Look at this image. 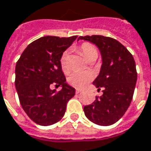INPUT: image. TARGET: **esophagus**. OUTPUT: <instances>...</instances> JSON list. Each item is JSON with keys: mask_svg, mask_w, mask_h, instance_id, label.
<instances>
[{"mask_svg": "<svg viewBox=\"0 0 151 151\" xmlns=\"http://www.w3.org/2000/svg\"><path fill=\"white\" fill-rule=\"evenodd\" d=\"M81 93V90H80V89H76V93H77V94H78V93Z\"/></svg>", "mask_w": 151, "mask_h": 151, "instance_id": "1", "label": "esophagus"}]
</instances>
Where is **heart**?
I'll use <instances>...</instances> for the list:
<instances>
[{
    "label": "heart",
    "instance_id": "b5f03b06",
    "mask_svg": "<svg viewBox=\"0 0 151 151\" xmlns=\"http://www.w3.org/2000/svg\"><path fill=\"white\" fill-rule=\"evenodd\" d=\"M80 53L86 61L96 58L97 59V50L96 47L90 43H83L79 48ZM60 66L63 73H68L69 70L68 65V53L63 52L60 58ZM93 79V74L89 72H72L68 77V83L77 88H83L86 84Z\"/></svg>",
    "mask_w": 151,
    "mask_h": 151
}]
</instances>
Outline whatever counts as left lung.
Instances as JSON below:
<instances>
[{
    "mask_svg": "<svg viewBox=\"0 0 151 151\" xmlns=\"http://www.w3.org/2000/svg\"><path fill=\"white\" fill-rule=\"evenodd\" d=\"M94 44L101 55L99 75L93 83L100 90L92 104L85 106L84 113L92 122L111 126L122 117L131 104L137 80L136 63L132 54L119 41L102 35L80 36Z\"/></svg>",
    "mask_w": 151,
    "mask_h": 151,
    "instance_id": "left-lung-1",
    "label": "left lung"
}]
</instances>
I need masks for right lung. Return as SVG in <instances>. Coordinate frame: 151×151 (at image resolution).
Masks as SVG:
<instances>
[{"instance_id": "1", "label": "right lung", "mask_w": 151, "mask_h": 151, "mask_svg": "<svg viewBox=\"0 0 151 151\" xmlns=\"http://www.w3.org/2000/svg\"><path fill=\"white\" fill-rule=\"evenodd\" d=\"M77 36H45L29 44L15 65V88L19 102L34 122L50 126L64 116L75 88L66 83L60 58ZM55 83L59 92L50 89Z\"/></svg>"}]
</instances>
